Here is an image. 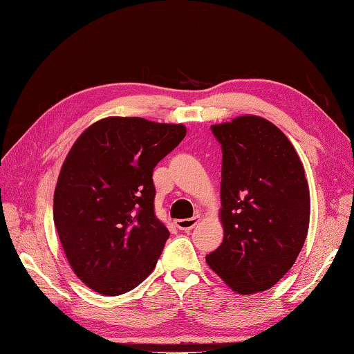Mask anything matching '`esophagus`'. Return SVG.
Returning a JSON list of instances; mask_svg holds the SVG:
<instances>
[{
  "label": "esophagus",
  "mask_w": 354,
  "mask_h": 354,
  "mask_svg": "<svg viewBox=\"0 0 354 354\" xmlns=\"http://www.w3.org/2000/svg\"><path fill=\"white\" fill-rule=\"evenodd\" d=\"M200 221V216H194V218H187V219H177L176 221V225H177V228H180V230H192L195 225H196V222Z\"/></svg>",
  "instance_id": "esophagus-1"
}]
</instances>
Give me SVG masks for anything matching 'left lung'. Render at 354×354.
<instances>
[{"label": "left lung", "mask_w": 354, "mask_h": 354, "mask_svg": "<svg viewBox=\"0 0 354 354\" xmlns=\"http://www.w3.org/2000/svg\"><path fill=\"white\" fill-rule=\"evenodd\" d=\"M222 149V245L207 264L239 295L273 287L305 243L309 189L288 138L267 120L243 115L214 124Z\"/></svg>", "instance_id": "left-lung-1"}]
</instances>
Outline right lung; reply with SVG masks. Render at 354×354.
<instances>
[{"instance_id": "add662e5", "label": "right lung", "mask_w": 354, "mask_h": 354, "mask_svg": "<svg viewBox=\"0 0 354 354\" xmlns=\"http://www.w3.org/2000/svg\"><path fill=\"white\" fill-rule=\"evenodd\" d=\"M182 124L109 117L68 151L54 195V222L76 277L103 296L133 290L169 237L154 213L153 169L182 142Z\"/></svg>"}]
</instances>
